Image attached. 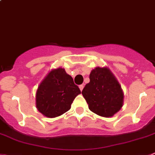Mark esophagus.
Returning <instances> with one entry per match:
<instances>
[{"label": "esophagus", "mask_w": 155, "mask_h": 155, "mask_svg": "<svg viewBox=\"0 0 155 155\" xmlns=\"http://www.w3.org/2000/svg\"><path fill=\"white\" fill-rule=\"evenodd\" d=\"M79 88H80V90H81V91L83 90V88H84V85H83V84L79 85Z\"/></svg>", "instance_id": "obj_1"}]
</instances>
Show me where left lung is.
Listing matches in <instances>:
<instances>
[{"instance_id": "8db88e82", "label": "left lung", "mask_w": 155, "mask_h": 155, "mask_svg": "<svg viewBox=\"0 0 155 155\" xmlns=\"http://www.w3.org/2000/svg\"><path fill=\"white\" fill-rule=\"evenodd\" d=\"M82 94L89 109L102 117H112L123 104L121 87L107 68L97 67L91 71L90 82L85 85Z\"/></svg>"}]
</instances>
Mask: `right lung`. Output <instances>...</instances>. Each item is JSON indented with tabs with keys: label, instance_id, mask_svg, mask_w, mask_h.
Segmentation results:
<instances>
[{
	"label": "right lung",
	"instance_id": "right-lung-1",
	"mask_svg": "<svg viewBox=\"0 0 155 155\" xmlns=\"http://www.w3.org/2000/svg\"><path fill=\"white\" fill-rule=\"evenodd\" d=\"M81 94L79 87L63 68L51 71L37 91V108L48 117H55L70 110L75 97Z\"/></svg>",
	"mask_w": 155,
	"mask_h": 155
}]
</instances>
